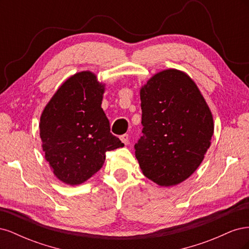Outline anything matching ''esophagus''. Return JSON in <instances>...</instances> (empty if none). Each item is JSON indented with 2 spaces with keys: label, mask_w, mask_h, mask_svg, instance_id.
Here are the masks:
<instances>
[{
  "label": "esophagus",
  "mask_w": 249,
  "mask_h": 249,
  "mask_svg": "<svg viewBox=\"0 0 249 249\" xmlns=\"http://www.w3.org/2000/svg\"><path fill=\"white\" fill-rule=\"evenodd\" d=\"M119 138H120V140H122L123 143H124L125 145L127 144V143H129V135H127V134L122 135V136H120Z\"/></svg>",
  "instance_id": "34e87169"
}]
</instances>
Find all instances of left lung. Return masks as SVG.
I'll use <instances>...</instances> for the list:
<instances>
[{
    "instance_id": "1",
    "label": "left lung",
    "mask_w": 249,
    "mask_h": 249,
    "mask_svg": "<svg viewBox=\"0 0 249 249\" xmlns=\"http://www.w3.org/2000/svg\"><path fill=\"white\" fill-rule=\"evenodd\" d=\"M140 100L139 166L157 185H178L198 168L211 145L212 112L195 82L175 69L155 73L140 88Z\"/></svg>"
}]
</instances>
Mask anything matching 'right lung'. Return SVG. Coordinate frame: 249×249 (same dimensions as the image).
Masks as SVG:
<instances>
[{
  "mask_svg": "<svg viewBox=\"0 0 249 249\" xmlns=\"http://www.w3.org/2000/svg\"><path fill=\"white\" fill-rule=\"evenodd\" d=\"M105 84L96 74L74 73L58 88L44 107L39 135L46 160L66 185H80L99 171L106 153L124 146L110 133L102 108Z\"/></svg>",
  "mask_w": 249,
  "mask_h": 249,
  "instance_id": "add662e5",
  "label": "right lung"
}]
</instances>
